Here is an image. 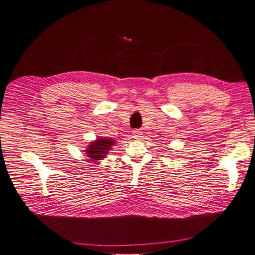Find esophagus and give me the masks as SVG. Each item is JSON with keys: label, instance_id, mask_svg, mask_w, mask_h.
Listing matches in <instances>:
<instances>
[{"label": "esophagus", "instance_id": "obj_1", "mask_svg": "<svg viewBox=\"0 0 255 255\" xmlns=\"http://www.w3.org/2000/svg\"><path fill=\"white\" fill-rule=\"evenodd\" d=\"M132 134H133V138H135V139H138V138H140L141 135H142V131H140V130H133L132 131Z\"/></svg>", "mask_w": 255, "mask_h": 255}]
</instances>
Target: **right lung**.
Segmentation results:
<instances>
[{
  "mask_svg": "<svg viewBox=\"0 0 255 255\" xmlns=\"http://www.w3.org/2000/svg\"><path fill=\"white\" fill-rule=\"evenodd\" d=\"M114 141L108 138H99L97 141L91 142L90 145L86 150L87 155L93 161H99L105 157V154L111 149L112 145H114Z\"/></svg>",
  "mask_w": 255,
  "mask_h": 255,
  "instance_id": "obj_1",
  "label": "right lung"
}]
</instances>
